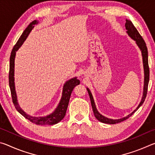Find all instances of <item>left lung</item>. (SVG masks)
Instances as JSON below:
<instances>
[{
    "instance_id": "1",
    "label": "left lung",
    "mask_w": 155,
    "mask_h": 155,
    "mask_svg": "<svg viewBox=\"0 0 155 155\" xmlns=\"http://www.w3.org/2000/svg\"><path fill=\"white\" fill-rule=\"evenodd\" d=\"M125 28L127 29V33L128 35L130 37L131 39H133V40L135 41V43L137 44L139 48L140 49L141 52V56H142V61H143V72H144V81H143V96L142 98L141 99V101L139 105L137 106V108H136L134 111H133L131 114H128L127 116L124 117H122V118L120 119H111L108 118L105 116H104L102 114H100L98 110L96 109L95 103H94V100L93 98L92 94L91 93V91L90 89L87 87V92L89 94V96H90L91 107H92L93 109V112L94 114V116L96 117V118L98 120V121L105 123V124H116V123L121 122L124 120H126L128 119V117L131 116L134 113L137 111V110L140 108V107L142 105L144 101H145V98L146 97L147 94V91H148V85L149 83V76H150V71H149V67H148V49H147L146 44L145 41L143 40L142 37L140 35V34L137 30V28L135 27V26L129 20H126V23H125Z\"/></svg>"
}]
</instances>
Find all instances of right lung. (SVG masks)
Returning a JSON list of instances; mask_svg holds the SVG:
<instances>
[{
  "instance_id": "right-lung-1",
  "label": "right lung",
  "mask_w": 155,
  "mask_h": 155,
  "mask_svg": "<svg viewBox=\"0 0 155 155\" xmlns=\"http://www.w3.org/2000/svg\"><path fill=\"white\" fill-rule=\"evenodd\" d=\"M38 24V20H33L31 22L29 25L27 26V27L25 28V30L23 31V33L20 38L18 39V41L15 44V45L13 48V50L10 56V61H9V84L10 90H11L12 97L13 103L17 111L20 114L23 115L25 118L29 120L31 122L34 123L35 124L38 125H53L56 124L59 122L61 120L64 119L65 115V113L67 111V108L69 103L70 98L71 96L72 91H73L76 86L79 85L80 81L77 79V77H74L70 78V80L67 81L64 83V87H63L62 91V96L59 103L57 105V108L54 109V111L51 113V114L46 116H40V117H35L32 116L27 114L24 110L21 108L19 105V103L18 102V98L16 91H15V78H14V68H15V54H16V51L20 48V46L22 45L25 41L27 40V37L29 35L31 31L33 30V28L35 27V25Z\"/></svg>"
}]
</instances>
